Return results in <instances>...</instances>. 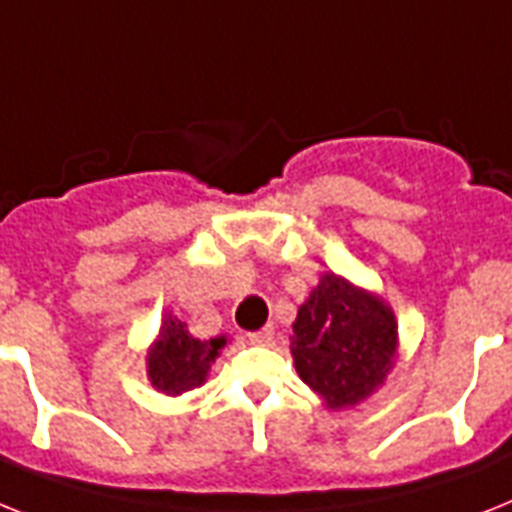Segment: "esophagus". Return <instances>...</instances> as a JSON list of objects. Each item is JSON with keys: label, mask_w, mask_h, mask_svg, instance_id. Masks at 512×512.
Instances as JSON below:
<instances>
[{"label": "esophagus", "mask_w": 512, "mask_h": 512, "mask_svg": "<svg viewBox=\"0 0 512 512\" xmlns=\"http://www.w3.org/2000/svg\"><path fill=\"white\" fill-rule=\"evenodd\" d=\"M247 336L252 344H270L273 342V336H276V331H273V326H263L260 331H249Z\"/></svg>", "instance_id": "esophagus-1"}]
</instances>
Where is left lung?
<instances>
[{
	"label": "left lung",
	"mask_w": 512,
	"mask_h": 512,
	"mask_svg": "<svg viewBox=\"0 0 512 512\" xmlns=\"http://www.w3.org/2000/svg\"><path fill=\"white\" fill-rule=\"evenodd\" d=\"M397 352L392 310L373 294L326 273L299 307L292 355L299 378L328 407L365 400L384 384Z\"/></svg>",
	"instance_id": "obj_1"
}]
</instances>
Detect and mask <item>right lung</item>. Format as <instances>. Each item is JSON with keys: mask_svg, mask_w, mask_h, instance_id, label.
<instances>
[{"mask_svg": "<svg viewBox=\"0 0 512 512\" xmlns=\"http://www.w3.org/2000/svg\"><path fill=\"white\" fill-rule=\"evenodd\" d=\"M223 344H226V339L199 342L186 331L184 323L168 315L162 321L160 339L149 352V378H152V384L160 392L170 394V397L205 384L207 371H210V365L218 357V350Z\"/></svg>", "mask_w": 512, "mask_h": 512, "instance_id": "1", "label": "right lung"}]
</instances>
